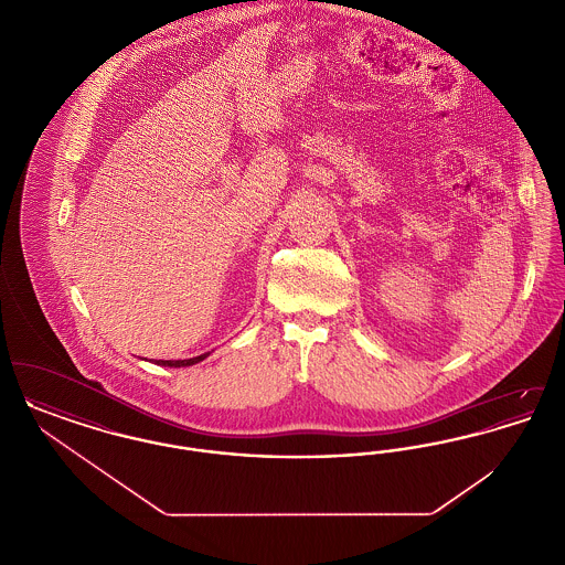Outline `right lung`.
Listing matches in <instances>:
<instances>
[{"label":"right lung","instance_id":"obj_1","mask_svg":"<svg viewBox=\"0 0 565 565\" xmlns=\"http://www.w3.org/2000/svg\"><path fill=\"white\" fill-rule=\"evenodd\" d=\"M207 355H210V351H205V353H201L196 358H189V360H157V364L169 366V369H182V366H192V364L203 362Z\"/></svg>","mask_w":565,"mask_h":565}]
</instances>
